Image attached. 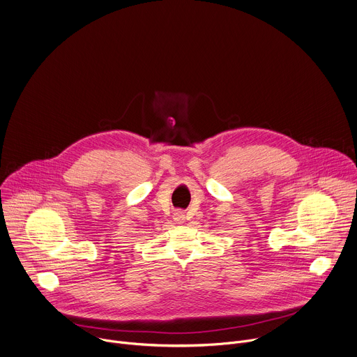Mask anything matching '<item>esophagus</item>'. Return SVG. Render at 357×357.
Instances as JSON below:
<instances>
[{"instance_id": "34e87169", "label": "esophagus", "mask_w": 357, "mask_h": 357, "mask_svg": "<svg viewBox=\"0 0 357 357\" xmlns=\"http://www.w3.org/2000/svg\"><path fill=\"white\" fill-rule=\"evenodd\" d=\"M174 220H175L176 223H183V222H185V213H183L182 211H176V212L174 213Z\"/></svg>"}]
</instances>
